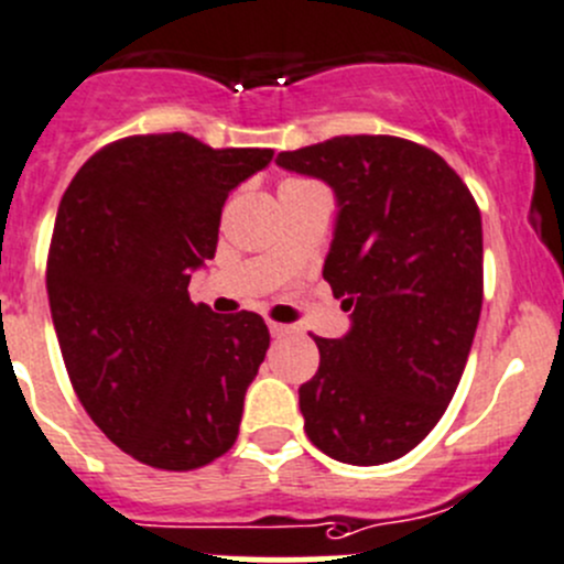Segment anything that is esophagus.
I'll use <instances>...</instances> for the list:
<instances>
[{
    "label": "esophagus",
    "instance_id": "obj_1",
    "mask_svg": "<svg viewBox=\"0 0 564 564\" xmlns=\"http://www.w3.org/2000/svg\"><path fill=\"white\" fill-rule=\"evenodd\" d=\"M268 329H271L273 337H288L293 332V326L288 324H276V321H268Z\"/></svg>",
    "mask_w": 564,
    "mask_h": 564
}]
</instances>
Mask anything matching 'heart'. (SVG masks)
<instances>
[{
    "instance_id": "heart-1",
    "label": "heart",
    "mask_w": 564,
    "mask_h": 564,
    "mask_svg": "<svg viewBox=\"0 0 564 564\" xmlns=\"http://www.w3.org/2000/svg\"><path fill=\"white\" fill-rule=\"evenodd\" d=\"M293 182H299V180H293ZM285 185H288V182H285Z\"/></svg>"
}]
</instances>
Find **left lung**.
Listing matches in <instances>:
<instances>
[{"instance_id":"8db88e82","label":"left lung","mask_w":564,"mask_h":564,"mask_svg":"<svg viewBox=\"0 0 564 564\" xmlns=\"http://www.w3.org/2000/svg\"><path fill=\"white\" fill-rule=\"evenodd\" d=\"M324 180L337 221L324 279L351 310L299 388L304 432L337 463L404 457L454 399L481 313V216L446 160L393 135H340L279 152Z\"/></svg>"}]
</instances>
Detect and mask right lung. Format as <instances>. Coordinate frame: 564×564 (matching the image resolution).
<instances>
[{"label": "right lung", "mask_w": 564, "mask_h": 564, "mask_svg": "<svg viewBox=\"0 0 564 564\" xmlns=\"http://www.w3.org/2000/svg\"><path fill=\"white\" fill-rule=\"evenodd\" d=\"M271 158L185 132L132 135L63 193L46 260L57 343L90 421L138 463L193 470L238 440L271 335L257 313L193 304L187 285L216 257L229 191Z\"/></svg>", "instance_id": "add662e5"}]
</instances>
